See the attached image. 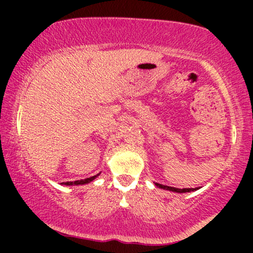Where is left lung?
I'll list each match as a JSON object with an SVG mask.
<instances>
[{
	"label": "left lung",
	"instance_id": "left-lung-1",
	"mask_svg": "<svg viewBox=\"0 0 253 253\" xmlns=\"http://www.w3.org/2000/svg\"><path fill=\"white\" fill-rule=\"evenodd\" d=\"M158 188L164 190H169V191H173V193H190V191H195L197 190V188H183V189H178V188H173V187H169V185H163L159 184V183H155Z\"/></svg>",
	"mask_w": 253,
	"mask_h": 253
}]
</instances>
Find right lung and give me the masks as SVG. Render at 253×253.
<instances>
[{
  "mask_svg": "<svg viewBox=\"0 0 253 253\" xmlns=\"http://www.w3.org/2000/svg\"><path fill=\"white\" fill-rule=\"evenodd\" d=\"M100 175V173H97L96 176H92V177H89V178H85V179H80V181H75V182H63L62 184L64 185H82V184H86V183H90L91 181H94L96 177Z\"/></svg>",
  "mask_w": 253,
  "mask_h": 253,
  "instance_id": "add662e5",
  "label": "right lung"
}]
</instances>
